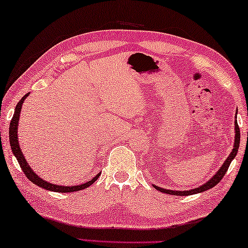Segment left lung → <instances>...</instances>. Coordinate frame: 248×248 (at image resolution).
Segmentation results:
<instances>
[{
  "label": "left lung",
  "instance_id": "1",
  "mask_svg": "<svg viewBox=\"0 0 248 248\" xmlns=\"http://www.w3.org/2000/svg\"><path fill=\"white\" fill-rule=\"evenodd\" d=\"M236 114H237V111H236ZM237 117V115H236ZM234 126H235V137H234V145H233V149L232 152L230 153L229 157L226 158L225 161L223 162L222 167L217 170L216 174H213V177L209 179L208 181L205 182L200 186H198V188H194V189H190V190H185V191H180V190H168V189H164V188H160V186H154V188H156L157 190H159L160 192H164V193H168V194H173V196H191V194H196V193H200V192H203L206 191V190H209L211 188H213L214 186H217L218 182L222 180V178L224 177L225 172L227 171V169H229L231 162L236 156V154L238 152V147H239V141H241V133H239V127H238V124H237V121L235 120L234 122Z\"/></svg>",
  "mask_w": 248,
  "mask_h": 248
}]
</instances>
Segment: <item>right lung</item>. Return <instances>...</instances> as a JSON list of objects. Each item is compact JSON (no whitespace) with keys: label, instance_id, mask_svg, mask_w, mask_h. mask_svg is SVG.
<instances>
[{"label":"right lung","instance_id":"add662e5","mask_svg":"<svg viewBox=\"0 0 248 248\" xmlns=\"http://www.w3.org/2000/svg\"><path fill=\"white\" fill-rule=\"evenodd\" d=\"M30 95V93H26L24 95L21 101L17 103V105L15 107V112L13 114V117H12L11 123H10V144H11V148L12 152H13L14 156L17 159L19 166H21L22 170L25 173V176L30 179L32 184L37 185L38 186L43 189L49 190V191H55V192H62V193H68V192H74V191H80V190H83L90 186L93 182H95L97 178L101 176V172L96 174L95 177H93L90 181L86 182V184L82 185H78V186H58V185H54L50 184L46 180H44L43 178H40L38 174H36L34 170L31 169V167L28 165V162L26 161L25 157H24L23 153L21 151V147H19V143H18V136H17V132H18V122H19V115H21V109L23 107L24 101H25L26 97Z\"/></svg>","mask_w":248,"mask_h":248}]
</instances>
